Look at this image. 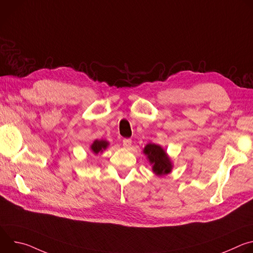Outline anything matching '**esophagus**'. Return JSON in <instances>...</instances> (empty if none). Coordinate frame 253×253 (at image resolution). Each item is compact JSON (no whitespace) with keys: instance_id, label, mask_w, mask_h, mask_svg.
I'll list each match as a JSON object with an SVG mask.
<instances>
[{"instance_id":"34e87169","label":"esophagus","mask_w":253,"mask_h":253,"mask_svg":"<svg viewBox=\"0 0 253 253\" xmlns=\"http://www.w3.org/2000/svg\"><path fill=\"white\" fill-rule=\"evenodd\" d=\"M131 144H132V140H131V139H129V138L123 139V146H124V147L128 148V147L131 146Z\"/></svg>"}]
</instances>
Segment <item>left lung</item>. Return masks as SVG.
Listing matches in <instances>:
<instances>
[{"label":"left lung","mask_w":253,"mask_h":253,"mask_svg":"<svg viewBox=\"0 0 253 253\" xmlns=\"http://www.w3.org/2000/svg\"><path fill=\"white\" fill-rule=\"evenodd\" d=\"M144 153L148 156L150 163L153 165V171L157 175H164L171 171L172 165L165 151L156 144H148L144 148Z\"/></svg>","instance_id":"left-lung-1"}]
</instances>
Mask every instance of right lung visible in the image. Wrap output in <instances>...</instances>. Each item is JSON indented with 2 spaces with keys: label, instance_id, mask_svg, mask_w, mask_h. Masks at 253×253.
<instances>
[{
  "label": "right lung",
  "instance_id": "right-lung-1",
  "mask_svg": "<svg viewBox=\"0 0 253 253\" xmlns=\"http://www.w3.org/2000/svg\"><path fill=\"white\" fill-rule=\"evenodd\" d=\"M107 145H108V142H106V141H104V140H96V141H94V143L92 144L91 149H92V151H93L95 154H97V153H99L100 151H103V149H106Z\"/></svg>",
  "mask_w": 253,
  "mask_h": 253
}]
</instances>
